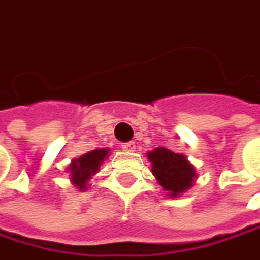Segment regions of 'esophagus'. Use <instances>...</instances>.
I'll return each instance as SVG.
<instances>
[{"instance_id": "esophagus-1", "label": "esophagus", "mask_w": 260, "mask_h": 260, "mask_svg": "<svg viewBox=\"0 0 260 260\" xmlns=\"http://www.w3.org/2000/svg\"><path fill=\"white\" fill-rule=\"evenodd\" d=\"M121 149H123V151H134V149H136V143H134V142L121 143Z\"/></svg>"}]
</instances>
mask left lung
I'll list each match as a JSON object with an SVG mask.
<instances>
[{"mask_svg": "<svg viewBox=\"0 0 260 260\" xmlns=\"http://www.w3.org/2000/svg\"><path fill=\"white\" fill-rule=\"evenodd\" d=\"M152 163V174L169 197L177 198L195 183V168L183 154H175L166 148H157L148 154Z\"/></svg>", "mask_w": 260, "mask_h": 260, "instance_id": "8db88e82", "label": "left lung"}]
</instances>
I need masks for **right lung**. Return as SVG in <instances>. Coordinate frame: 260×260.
I'll use <instances>...</instances> for the list:
<instances>
[{"mask_svg": "<svg viewBox=\"0 0 260 260\" xmlns=\"http://www.w3.org/2000/svg\"><path fill=\"white\" fill-rule=\"evenodd\" d=\"M108 154H109V149H94V151L83 154L82 157L73 160L67 169V172H70L71 183L79 190L83 192L88 187V181L91 180V177L95 172H99L100 165L105 161Z\"/></svg>", "mask_w": 260, "mask_h": 260, "instance_id": "obj_1", "label": "right lung"}]
</instances>
